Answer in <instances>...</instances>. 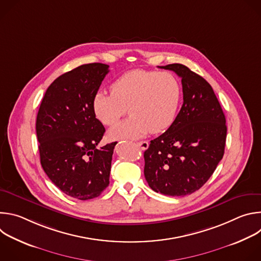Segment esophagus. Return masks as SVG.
<instances>
[{
  "instance_id": "obj_1",
  "label": "esophagus",
  "mask_w": 261,
  "mask_h": 261,
  "mask_svg": "<svg viewBox=\"0 0 261 261\" xmlns=\"http://www.w3.org/2000/svg\"><path fill=\"white\" fill-rule=\"evenodd\" d=\"M136 145L139 146L141 150L144 151V150H146V148L148 147V142L147 141H139V142L136 143Z\"/></svg>"
}]
</instances>
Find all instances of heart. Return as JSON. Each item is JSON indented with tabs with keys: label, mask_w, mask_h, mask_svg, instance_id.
<instances>
[{
	"label": "heart",
	"mask_w": 261,
	"mask_h": 261,
	"mask_svg": "<svg viewBox=\"0 0 261 261\" xmlns=\"http://www.w3.org/2000/svg\"><path fill=\"white\" fill-rule=\"evenodd\" d=\"M181 99V86L174 74L136 69L126 72L111 85V94L98 92L93 109L106 126L115 125L127 108L130 118L109 130L113 139H138L157 134L173 123Z\"/></svg>",
	"instance_id": "obj_1"
}]
</instances>
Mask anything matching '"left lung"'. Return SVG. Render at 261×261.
Masks as SVG:
<instances>
[{"label":"left lung","mask_w":261,"mask_h":261,"mask_svg":"<svg viewBox=\"0 0 261 261\" xmlns=\"http://www.w3.org/2000/svg\"><path fill=\"white\" fill-rule=\"evenodd\" d=\"M160 68L181 79L184 102L171 126L144 152V177L157 193L185 196L200 189L223 158L226 120L203 77L181 64Z\"/></svg>","instance_id":"1"}]
</instances>
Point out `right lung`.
Listing matches in <instances>:
<instances>
[{"mask_svg": "<svg viewBox=\"0 0 261 261\" xmlns=\"http://www.w3.org/2000/svg\"><path fill=\"white\" fill-rule=\"evenodd\" d=\"M108 67L92 63L62 74L46 90L37 115L42 168L62 192L80 200L99 196L109 185L117 142L97 147L105 128L93 109Z\"/></svg>", "mask_w": 261, "mask_h": 261, "instance_id": "right-lung-1", "label": "right lung"}]
</instances>
